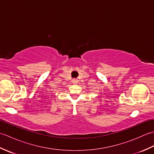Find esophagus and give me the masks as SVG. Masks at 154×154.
I'll return each mask as SVG.
<instances>
[{"mask_svg":"<svg viewBox=\"0 0 154 154\" xmlns=\"http://www.w3.org/2000/svg\"><path fill=\"white\" fill-rule=\"evenodd\" d=\"M72 82H73L74 84H76L77 83V80L75 79H73V80H72Z\"/></svg>","mask_w":154,"mask_h":154,"instance_id":"esophagus-1","label":"esophagus"}]
</instances>
